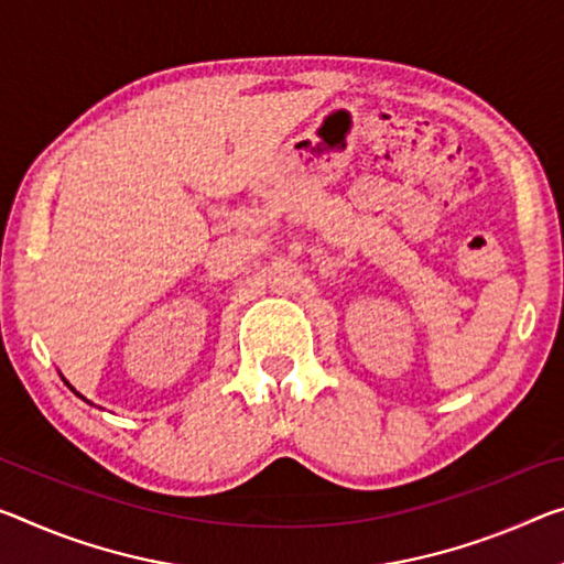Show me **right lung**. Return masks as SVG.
I'll return each instance as SVG.
<instances>
[{
    "label": "right lung",
    "mask_w": 564,
    "mask_h": 564,
    "mask_svg": "<svg viewBox=\"0 0 564 564\" xmlns=\"http://www.w3.org/2000/svg\"><path fill=\"white\" fill-rule=\"evenodd\" d=\"M59 377H62V373H59ZM62 381H65V383H67V387H69V389H73V383H69V381H67V379H65V377H62ZM73 391H75V389H73ZM75 394H77V397H79V399H85V397H83V394H79V391H75ZM85 401H87V399H85ZM87 404H93V401H87Z\"/></svg>",
    "instance_id": "right-lung-1"
}]
</instances>
